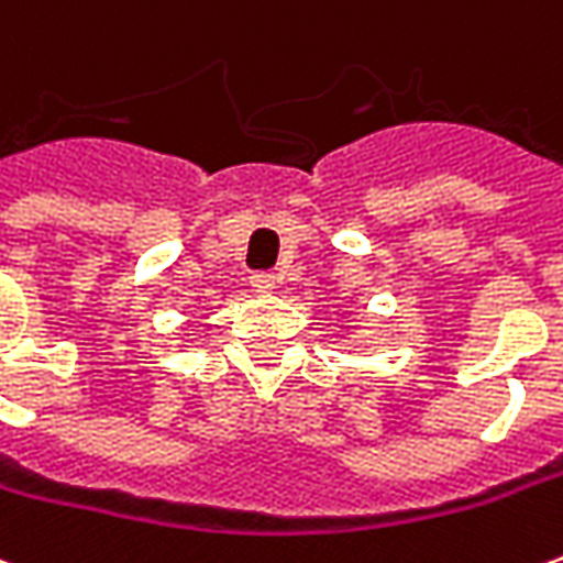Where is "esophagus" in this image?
Masks as SVG:
<instances>
[{
  "instance_id": "34e87169",
  "label": "esophagus",
  "mask_w": 563,
  "mask_h": 563,
  "mask_svg": "<svg viewBox=\"0 0 563 563\" xmlns=\"http://www.w3.org/2000/svg\"><path fill=\"white\" fill-rule=\"evenodd\" d=\"M250 283H253V289H256V292H271V289H274V277H271V274H265V271L253 274V277H250Z\"/></svg>"
}]
</instances>
